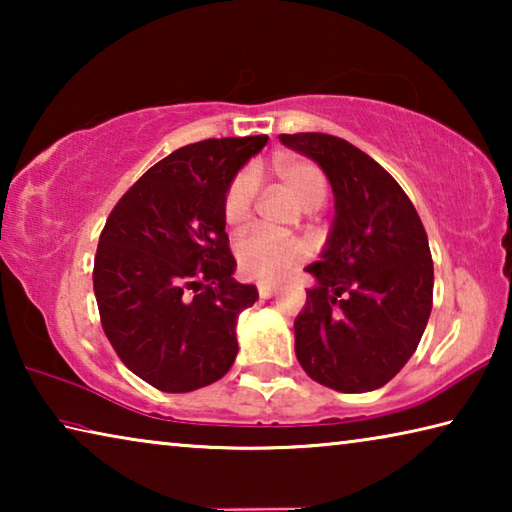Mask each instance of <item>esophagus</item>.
I'll list each match as a JSON object with an SVG mask.
<instances>
[{
	"mask_svg": "<svg viewBox=\"0 0 512 512\" xmlns=\"http://www.w3.org/2000/svg\"><path fill=\"white\" fill-rule=\"evenodd\" d=\"M257 291H259V298H271L273 293H275V284L259 282V284H257Z\"/></svg>",
	"mask_w": 512,
	"mask_h": 512,
	"instance_id": "34e87169",
	"label": "esophagus"
}]
</instances>
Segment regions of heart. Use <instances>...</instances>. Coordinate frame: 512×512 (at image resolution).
<instances>
[{
  "label": "heart",
  "instance_id": "heart-1",
  "mask_svg": "<svg viewBox=\"0 0 512 512\" xmlns=\"http://www.w3.org/2000/svg\"><path fill=\"white\" fill-rule=\"evenodd\" d=\"M275 176L280 185L305 207L314 210L327 198V178L318 164L298 158L275 160ZM257 180L253 171H239L223 196V219L232 228L246 223L253 214ZM239 271L262 282H275L291 273L309 255V248L298 237H280L273 232L250 230L237 239L235 246Z\"/></svg>",
  "mask_w": 512,
  "mask_h": 512
}]
</instances>
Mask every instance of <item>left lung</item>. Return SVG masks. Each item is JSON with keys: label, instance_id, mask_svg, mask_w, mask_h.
<instances>
[{"label": "left lung", "instance_id": "8db88e82", "mask_svg": "<svg viewBox=\"0 0 512 512\" xmlns=\"http://www.w3.org/2000/svg\"><path fill=\"white\" fill-rule=\"evenodd\" d=\"M307 155L334 192V223L307 289L296 357L307 375L339 393L388 384L413 357L433 305L429 239L404 189L381 164L341 137L280 135Z\"/></svg>", "mask_w": 512, "mask_h": 512}]
</instances>
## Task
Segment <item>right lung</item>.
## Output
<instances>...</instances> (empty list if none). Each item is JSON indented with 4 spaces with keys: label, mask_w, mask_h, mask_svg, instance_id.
<instances>
[{
    "label": "right lung",
    "mask_w": 512,
    "mask_h": 512,
    "mask_svg": "<svg viewBox=\"0 0 512 512\" xmlns=\"http://www.w3.org/2000/svg\"><path fill=\"white\" fill-rule=\"evenodd\" d=\"M266 135L187 144L144 173L110 212L94 257L103 332L124 366L164 393L214 384L237 357L239 284L223 196Z\"/></svg>",
    "instance_id": "obj_1"
}]
</instances>
